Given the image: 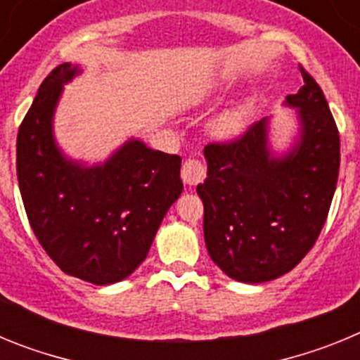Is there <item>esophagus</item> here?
<instances>
[{"label":"esophagus","mask_w":360,"mask_h":360,"mask_svg":"<svg viewBox=\"0 0 360 360\" xmlns=\"http://www.w3.org/2000/svg\"><path fill=\"white\" fill-rule=\"evenodd\" d=\"M205 178V165L200 160H186L182 165V180L186 186H198Z\"/></svg>","instance_id":"esophagus-1"}]
</instances>
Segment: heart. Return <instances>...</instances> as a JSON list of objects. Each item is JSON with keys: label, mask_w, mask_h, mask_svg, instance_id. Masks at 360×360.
Instances as JSON below:
<instances>
[{"label": "heart", "mask_w": 360, "mask_h": 360, "mask_svg": "<svg viewBox=\"0 0 360 360\" xmlns=\"http://www.w3.org/2000/svg\"><path fill=\"white\" fill-rule=\"evenodd\" d=\"M243 111L238 110V108H231L212 120L211 133L218 141H232L243 129Z\"/></svg>", "instance_id": "b5f03b06"}]
</instances>
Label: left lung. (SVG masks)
<instances>
[{
    "instance_id": "8db88e82",
    "label": "left lung",
    "mask_w": 360,
    "mask_h": 360,
    "mask_svg": "<svg viewBox=\"0 0 360 360\" xmlns=\"http://www.w3.org/2000/svg\"><path fill=\"white\" fill-rule=\"evenodd\" d=\"M301 68V66H299ZM288 95L295 135L285 151L270 144V119L240 141L203 149L207 178L198 184L203 236L212 262L229 278L265 283L281 278L314 247L339 176V131L311 75Z\"/></svg>"
}]
</instances>
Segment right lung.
I'll list each match as a JSON object with an SVG mask.
<instances>
[{
    "instance_id": "add662e5",
    "label": "right lung",
    "mask_w": 360,
    "mask_h": 360,
    "mask_svg": "<svg viewBox=\"0 0 360 360\" xmlns=\"http://www.w3.org/2000/svg\"><path fill=\"white\" fill-rule=\"evenodd\" d=\"M79 65L57 66L19 126L15 167L32 231L70 276L111 285L148 256L165 212L182 195V158L128 139L104 162L73 160L59 148L53 117Z\"/></svg>"
}]
</instances>
